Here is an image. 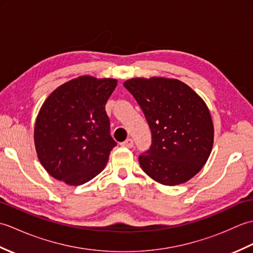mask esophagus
<instances>
[{"mask_svg": "<svg viewBox=\"0 0 253 253\" xmlns=\"http://www.w3.org/2000/svg\"><path fill=\"white\" fill-rule=\"evenodd\" d=\"M122 146L125 147V148H128V149H131L133 147V140L131 138H128L122 143Z\"/></svg>", "mask_w": 253, "mask_h": 253, "instance_id": "esophagus-1", "label": "esophagus"}]
</instances>
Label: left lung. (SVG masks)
I'll return each mask as SVG.
<instances>
[{
  "label": "left lung",
  "instance_id": "1",
  "mask_svg": "<svg viewBox=\"0 0 253 253\" xmlns=\"http://www.w3.org/2000/svg\"><path fill=\"white\" fill-rule=\"evenodd\" d=\"M140 105L152 144L139 155L142 170L166 186L184 184L207 163L214 127L200 95L178 79L131 78L124 83Z\"/></svg>",
  "mask_w": 253,
  "mask_h": 253
}]
</instances>
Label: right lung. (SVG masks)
Here are the masks:
<instances>
[{"instance_id":"add662e5","label":"right lung","mask_w":253,"mask_h":253,"mask_svg":"<svg viewBox=\"0 0 253 253\" xmlns=\"http://www.w3.org/2000/svg\"><path fill=\"white\" fill-rule=\"evenodd\" d=\"M116 85L113 78L80 76L47 96L34 136L38 159L52 177L79 186L104 169L116 146L105 112Z\"/></svg>"}]
</instances>
